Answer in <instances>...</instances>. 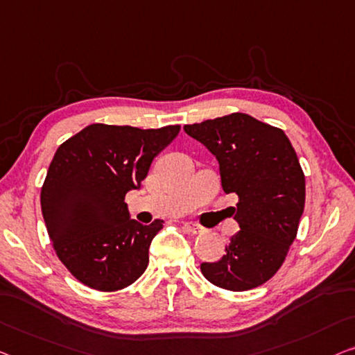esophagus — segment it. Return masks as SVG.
<instances>
[{"mask_svg": "<svg viewBox=\"0 0 355 355\" xmlns=\"http://www.w3.org/2000/svg\"><path fill=\"white\" fill-rule=\"evenodd\" d=\"M184 230L188 232H191V234H200V232H204V228L199 225H194V223H184Z\"/></svg>", "mask_w": 355, "mask_h": 355, "instance_id": "obj_1", "label": "esophagus"}]
</instances>
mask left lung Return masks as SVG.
Instances as JSON below:
<instances>
[{"mask_svg": "<svg viewBox=\"0 0 355 355\" xmlns=\"http://www.w3.org/2000/svg\"><path fill=\"white\" fill-rule=\"evenodd\" d=\"M220 164L221 187L239 198V223L220 261L202 263L204 277L231 292L260 287L279 271L304 210L306 183L284 130L244 113L184 125Z\"/></svg>", "mask_w": 355, "mask_h": 355, "instance_id": "obj_1", "label": "left lung"}]
</instances>
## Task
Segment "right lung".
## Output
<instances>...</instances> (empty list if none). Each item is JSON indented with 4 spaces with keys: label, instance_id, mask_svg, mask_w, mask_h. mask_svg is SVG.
I'll list each match as a JSON object with an SVG mask.
<instances>
[{
    "label": "right lung",
    "instance_id": "right-lung-1",
    "mask_svg": "<svg viewBox=\"0 0 355 355\" xmlns=\"http://www.w3.org/2000/svg\"><path fill=\"white\" fill-rule=\"evenodd\" d=\"M178 132L180 125L91 124L57 148L41 210L57 257L81 284L116 292L145 272L164 221L132 220L124 198L140 188L153 159Z\"/></svg>",
    "mask_w": 355,
    "mask_h": 355
}]
</instances>
